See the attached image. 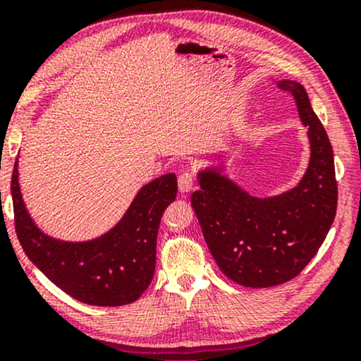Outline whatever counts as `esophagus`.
Segmentation results:
<instances>
[{"label":"esophagus","instance_id":"esophagus-1","mask_svg":"<svg viewBox=\"0 0 361 361\" xmlns=\"http://www.w3.org/2000/svg\"><path fill=\"white\" fill-rule=\"evenodd\" d=\"M195 184V176L192 172H182L179 176V180H177V185H179L180 192H190L194 189Z\"/></svg>","mask_w":361,"mask_h":361}]
</instances>
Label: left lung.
Returning <instances> with one entry per match:
<instances>
[{
  "instance_id": "obj_1",
  "label": "left lung",
  "mask_w": 361,
  "mask_h": 361,
  "mask_svg": "<svg viewBox=\"0 0 361 361\" xmlns=\"http://www.w3.org/2000/svg\"><path fill=\"white\" fill-rule=\"evenodd\" d=\"M279 87L298 103L309 128L310 164L295 189L256 199L210 169L190 202L212 256L226 278L246 288H271L294 279L324 243L337 212L334 151L305 88L283 80Z\"/></svg>"
}]
</instances>
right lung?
<instances>
[{"mask_svg": "<svg viewBox=\"0 0 361 361\" xmlns=\"http://www.w3.org/2000/svg\"><path fill=\"white\" fill-rule=\"evenodd\" d=\"M14 228L27 258L57 288L83 304L116 307L135 302L151 284L162 214L177 194L176 174L161 176L140 190L111 231L87 243L44 235L24 207L18 161L11 177Z\"/></svg>", "mask_w": 361, "mask_h": 361, "instance_id": "right-lung-1", "label": "right lung"}]
</instances>
